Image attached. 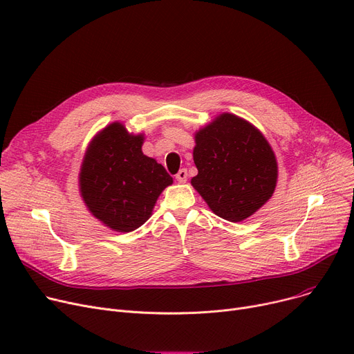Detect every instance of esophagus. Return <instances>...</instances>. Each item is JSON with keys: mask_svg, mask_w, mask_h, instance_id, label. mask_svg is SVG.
<instances>
[{"mask_svg": "<svg viewBox=\"0 0 354 354\" xmlns=\"http://www.w3.org/2000/svg\"><path fill=\"white\" fill-rule=\"evenodd\" d=\"M175 178H176V180H178L179 183H185V182H187V179H188V171H187V169H180V171L175 175Z\"/></svg>", "mask_w": 354, "mask_h": 354, "instance_id": "34e87169", "label": "esophagus"}]
</instances>
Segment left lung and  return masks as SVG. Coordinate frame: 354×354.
<instances>
[{
	"instance_id": "8db88e82",
	"label": "left lung",
	"mask_w": 354,
	"mask_h": 354,
	"mask_svg": "<svg viewBox=\"0 0 354 354\" xmlns=\"http://www.w3.org/2000/svg\"><path fill=\"white\" fill-rule=\"evenodd\" d=\"M191 185L209 209L230 222L254 215L272 196L278 165L259 130L232 113H221L195 132Z\"/></svg>"
}]
</instances>
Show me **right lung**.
Here are the masks:
<instances>
[{
	"label": "right lung",
	"mask_w": 354,
	"mask_h": 354,
	"mask_svg": "<svg viewBox=\"0 0 354 354\" xmlns=\"http://www.w3.org/2000/svg\"><path fill=\"white\" fill-rule=\"evenodd\" d=\"M143 133L120 122L103 127L86 149L79 189L90 214L118 232H132L151 218L163 189L174 183L156 159L143 155Z\"/></svg>",
	"instance_id": "obj_1"
}]
</instances>
